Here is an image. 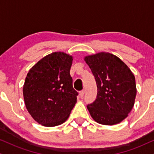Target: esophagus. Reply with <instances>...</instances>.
Returning a JSON list of instances; mask_svg holds the SVG:
<instances>
[{
	"instance_id": "1",
	"label": "esophagus",
	"mask_w": 154,
	"mask_h": 154,
	"mask_svg": "<svg viewBox=\"0 0 154 154\" xmlns=\"http://www.w3.org/2000/svg\"><path fill=\"white\" fill-rule=\"evenodd\" d=\"M84 94H85V90H82L79 91V97H80V98H82V97H84Z\"/></svg>"
}]
</instances>
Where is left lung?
Returning <instances> with one entry per match:
<instances>
[{
  "mask_svg": "<svg viewBox=\"0 0 154 154\" xmlns=\"http://www.w3.org/2000/svg\"><path fill=\"white\" fill-rule=\"evenodd\" d=\"M94 75L97 98L87 105L93 119L104 125L117 124L128 116L135 102L137 87L134 74L120 58L109 52L85 56Z\"/></svg>",
  "mask_w": 154,
  "mask_h": 154,
  "instance_id": "1",
  "label": "left lung"
}]
</instances>
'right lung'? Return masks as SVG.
Instances as JSON below:
<instances>
[{
    "label": "right lung",
    "mask_w": 154,
    "mask_h": 154,
    "mask_svg": "<svg viewBox=\"0 0 154 154\" xmlns=\"http://www.w3.org/2000/svg\"><path fill=\"white\" fill-rule=\"evenodd\" d=\"M73 57L63 52L48 54L32 66L23 88L27 110L44 126L63 124L69 116L78 93L69 74Z\"/></svg>",
    "instance_id": "right-lung-1"
}]
</instances>
